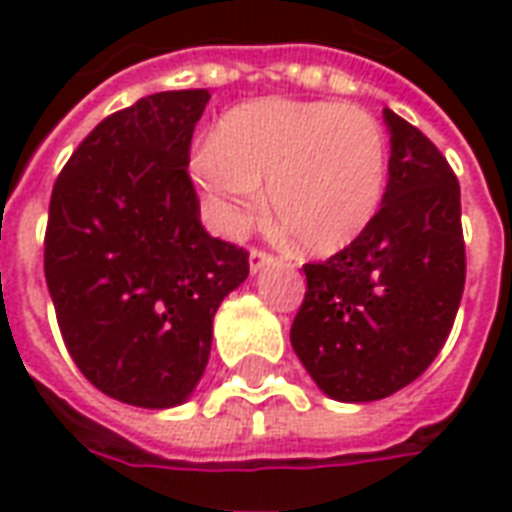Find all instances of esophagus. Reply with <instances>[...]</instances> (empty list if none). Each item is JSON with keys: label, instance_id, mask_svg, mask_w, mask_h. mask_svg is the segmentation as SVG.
<instances>
[{"label": "esophagus", "instance_id": "34e87169", "mask_svg": "<svg viewBox=\"0 0 512 512\" xmlns=\"http://www.w3.org/2000/svg\"><path fill=\"white\" fill-rule=\"evenodd\" d=\"M268 263H274V255H271V252H266V249H252V252H249V268H252V271H260V268H266Z\"/></svg>", "mask_w": 512, "mask_h": 512}]
</instances>
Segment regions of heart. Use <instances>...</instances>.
I'll list each match as a JSON object with an SVG mask.
<instances>
[{"label":"heart","mask_w":512,"mask_h":512,"mask_svg":"<svg viewBox=\"0 0 512 512\" xmlns=\"http://www.w3.org/2000/svg\"><path fill=\"white\" fill-rule=\"evenodd\" d=\"M205 216L238 235L263 205L310 255L365 235L386 191L389 150L376 117L334 101L263 98L235 106L191 158Z\"/></svg>","instance_id":"obj_1"}]
</instances>
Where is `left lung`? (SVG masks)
I'll list each match as a JSON object with an SVG mask.
<instances>
[{
    "label": "left lung",
    "mask_w": 512,
    "mask_h": 512,
    "mask_svg": "<svg viewBox=\"0 0 512 512\" xmlns=\"http://www.w3.org/2000/svg\"><path fill=\"white\" fill-rule=\"evenodd\" d=\"M389 183L376 219L323 263L290 326L293 351L334 400L367 403L408 386L450 337L466 282L461 186L419 128L384 109Z\"/></svg>",
    "instance_id": "obj_1"
}]
</instances>
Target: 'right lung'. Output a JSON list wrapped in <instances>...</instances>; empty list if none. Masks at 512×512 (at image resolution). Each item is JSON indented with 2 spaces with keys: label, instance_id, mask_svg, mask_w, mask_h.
Returning <instances> with one entry per match:
<instances>
[{
  "label": "right lung",
  "instance_id": "right-lung-1",
  "mask_svg": "<svg viewBox=\"0 0 512 512\" xmlns=\"http://www.w3.org/2000/svg\"><path fill=\"white\" fill-rule=\"evenodd\" d=\"M208 90L139 98L104 117L54 183L43 268L68 354L104 395L169 408L194 392L213 315L249 252L200 222L189 178Z\"/></svg>",
  "mask_w": 512,
  "mask_h": 512
}]
</instances>
